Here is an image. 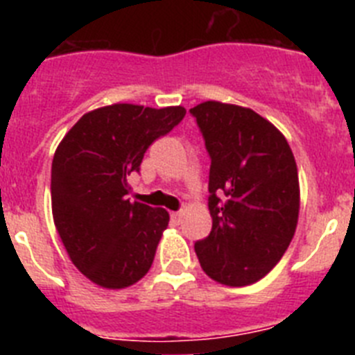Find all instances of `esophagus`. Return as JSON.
<instances>
[{
    "instance_id": "obj_1",
    "label": "esophagus",
    "mask_w": 355,
    "mask_h": 355,
    "mask_svg": "<svg viewBox=\"0 0 355 355\" xmlns=\"http://www.w3.org/2000/svg\"><path fill=\"white\" fill-rule=\"evenodd\" d=\"M171 216H172V220L178 222V224H180L181 218H183V213H181V211H174Z\"/></svg>"
}]
</instances>
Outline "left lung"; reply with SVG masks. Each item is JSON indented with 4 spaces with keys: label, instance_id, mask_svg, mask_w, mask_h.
<instances>
[{
    "label": "left lung",
    "instance_id": "left-lung-1",
    "mask_svg": "<svg viewBox=\"0 0 355 355\" xmlns=\"http://www.w3.org/2000/svg\"><path fill=\"white\" fill-rule=\"evenodd\" d=\"M197 119L211 156V233L196 243L206 275L225 286L258 283L283 258L297 229L300 187L284 135L254 110L205 101Z\"/></svg>",
    "mask_w": 355,
    "mask_h": 355
}]
</instances>
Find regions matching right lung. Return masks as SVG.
I'll list each match as a JSON object with an SVG mask.
<instances>
[{"mask_svg": "<svg viewBox=\"0 0 355 355\" xmlns=\"http://www.w3.org/2000/svg\"><path fill=\"white\" fill-rule=\"evenodd\" d=\"M184 114L183 106H101L85 114L56 147L53 220L72 265L97 286L122 290L149 272L171 216L131 202L128 175Z\"/></svg>", "mask_w": 355, "mask_h": 355, "instance_id": "add662e5", "label": "right lung"}]
</instances>
